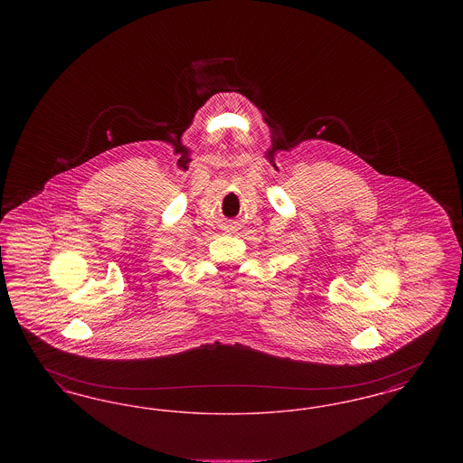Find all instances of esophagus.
Segmentation results:
<instances>
[{"label": "esophagus", "instance_id": "obj_1", "mask_svg": "<svg viewBox=\"0 0 463 463\" xmlns=\"http://www.w3.org/2000/svg\"><path fill=\"white\" fill-rule=\"evenodd\" d=\"M231 231H234V227H231Z\"/></svg>", "mask_w": 463, "mask_h": 463}]
</instances>
